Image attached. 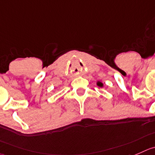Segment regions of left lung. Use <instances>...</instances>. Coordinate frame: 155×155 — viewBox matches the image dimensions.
<instances>
[{
    "label": "left lung",
    "mask_w": 155,
    "mask_h": 155,
    "mask_svg": "<svg viewBox=\"0 0 155 155\" xmlns=\"http://www.w3.org/2000/svg\"><path fill=\"white\" fill-rule=\"evenodd\" d=\"M97 85L98 87H104V84H103L102 82H101V81H97Z\"/></svg>",
    "instance_id": "1"
}]
</instances>
